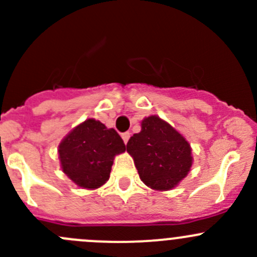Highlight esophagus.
<instances>
[{
    "label": "esophagus",
    "mask_w": 257,
    "mask_h": 257,
    "mask_svg": "<svg viewBox=\"0 0 257 257\" xmlns=\"http://www.w3.org/2000/svg\"><path fill=\"white\" fill-rule=\"evenodd\" d=\"M121 138H123V141H124V143H128V141H129V138H131V133H129V132H125V133H123L121 134Z\"/></svg>",
    "instance_id": "34e87169"
}]
</instances>
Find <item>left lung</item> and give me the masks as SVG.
Instances as JSON below:
<instances>
[{"mask_svg":"<svg viewBox=\"0 0 257 257\" xmlns=\"http://www.w3.org/2000/svg\"><path fill=\"white\" fill-rule=\"evenodd\" d=\"M126 152L133 157L142 181L154 190L174 188L193 164L185 138L157 115L142 121V131L131 137Z\"/></svg>","mask_w":257,"mask_h":257,"instance_id":"1","label":"left lung"}]
</instances>
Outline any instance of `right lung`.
<instances>
[{
    "label": "right lung",
    "mask_w": 257,
    "mask_h": 257,
    "mask_svg": "<svg viewBox=\"0 0 257 257\" xmlns=\"http://www.w3.org/2000/svg\"><path fill=\"white\" fill-rule=\"evenodd\" d=\"M125 144L114 129L99 120L87 119L59 144L62 169L71 180L84 189H97L109 179L114 157Z\"/></svg>",
    "instance_id": "1"
}]
</instances>
